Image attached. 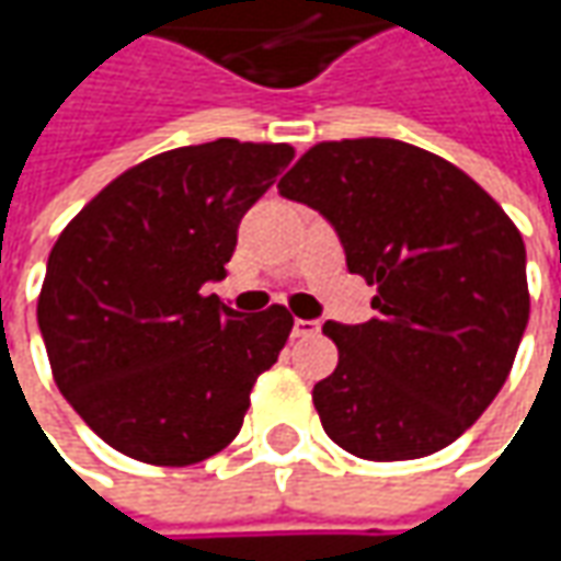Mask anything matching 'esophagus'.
Returning a JSON list of instances; mask_svg holds the SVG:
<instances>
[{
    "label": "esophagus",
    "mask_w": 561,
    "mask_h": 561,
    "mask_svg": "<svg viewBox=\"0 0 561 561\" xmlns=\"http://www.w3.org/2000/svg\"><path fill=\"white\" fill-rule=\"evenodd\" d=\"M318 331H321L318 321H306V318H296L293 321V336H314Z\"/></svg>",
    "instance_id": "esophagus-1"
}]
</instances>
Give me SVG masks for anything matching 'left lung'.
<instances>
[{"label":"left lung","mask_w":561,"mask_h":561,"mask_svg":"<svg viewBox=\"0 0 561 561\" xmlns=\"http://www.w3.org/2000/svg\"><path fill=\"white\" fill-rule=\"evenodd\" d=\"M277 190L334 225L346 268L377 290L371 321L324 324L340 350L312 390L328 437L371 462L462 437L528 328L518 227L456 164L380 137L318 142Z\"/></svg>","instance_id":"1"}]
</instances>
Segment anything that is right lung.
Segmentation results:
<instances>
[{
	"instance_id": "add662e5",
	"label": "right lung",
	"mask_w": 561,
	"mask_h": 561,
	"mask_svg": "<svg viewBox=\"0 0 561 561\" xmlns=\"http://www.w3.org/2000/svg\"><path fill=\"white\" fill-rule=\"evenodd\" d=\"M290 162L287 142L181 146L124 171L55 240L39 334L61 397L112 449L184 468L240 434L293 314L243 318L203 287Z\"/></svg>"
}]
</instances>
